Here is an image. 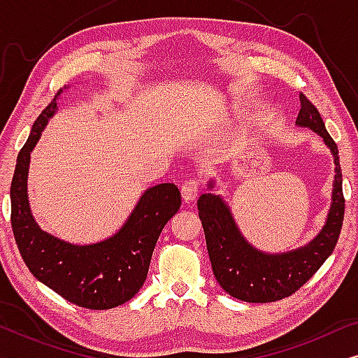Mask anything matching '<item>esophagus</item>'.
Returning a JSON list of instances; mask_svg holds the SVG:
<instances>
[{
  "label": "esophagus",
  "mask_w": 358,
  "mask_h": 358,
  "mask_svg": "<svg viewBox=\"0 0 358 358\" xmlns=\"http://www.w3.org/2000/svg\"><path fill=\"white\" fill-rule=\"evenodd\" d=\"M200 189V182L197 179H187L180 187V194H182L184 202H192V200L197 199Z\"/></svg>",
  "instance_id": "34e87169"
}]
</instances>
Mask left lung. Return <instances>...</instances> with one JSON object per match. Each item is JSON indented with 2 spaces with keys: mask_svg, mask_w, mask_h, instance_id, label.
<instances>
[{
  "mask_svg": "<svg viewBox=\"0 0 358 358\" xmlns=\"http://www.w3.org/2000/svg\"><path fill=\"white\" fill-rule=\"evenodd\" d=\"M300 104L296 125L308 127L320 135L334 156L336 164L329 213L326 224L313 241L288 252H262L244 239L229 207L220 195L202 194L197 202L217 282L224 292L241 301L271 303L290 296L315 275L339 239L345 210L339 150L327 134L320 112L305 94H300ZM208 187H215L213 180H210Z\"/></svg>",
  "mask_w": 358,
  "mask_h": 358,
  "instance_id": "left-lung-1",
  "label": "left lung"
}]
</instances>
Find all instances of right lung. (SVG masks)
Wrapping results in <instances>:
<instances>
[{
  "mask_svg": "<svg viewBox=\"0 0 358 358\" xmlns=\"http://www.w3.org/2000/svg\"><path fill=\"white\" fill-rule=\"evenodd\" d=\"M63 90L34 122L17 155L11 182L13 233L24 262L38 282L73 305L110 310L124 305L143 287L156 241L180 207V192L169 182L146 189L124 227L96 244L78 246L42 231L29 207V163L43 127L57 112Z\"/></svg>",
  "mask_w": 358,
  "mask_h": 358,
  "instance_id": "obj_1",
  "label": "right lung"
}]
</instances>
